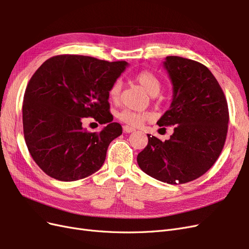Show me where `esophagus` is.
Returning <instances> with one entry per match:
<instances>
[{
  "mask_svg": "<svg viewBox=\"0 0 249 249\" xmlns=\"http://www.w3.org/2000/svg\"><path fill=\"white\" fill-rule=\"evenodd\" d=\"M124 133H133L135 132V129L132 126H129V125H124Z\"/></svg>",
  "mask_w": 249,
  "mask_h": 249,
  "instance_id": "34e87169",
  "label": "esophagus"
}]
</instances>
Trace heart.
<instances>
[{
  "mask_svg": "<svg viewBox=\"0 0 249 249\" xmlns=\"http://www.w3.org/2000/svg\"><path fill=\"white\" fill-rule=\"evenodd\" d=\"M134 80L136 81L138 84L144 88L145 91L152 96L157 95L159 93L161 89V82L156 74L152 71H142L138 73L135 74ZM120 91H122V83L119 80L113 83L112 86L109 89V99L112 102H116L119 99ZM118 118L122 120L123 123L132 125V126H139L142 124L143 122L149 118V113L147 112H137L132 111L129 109H124L118 114Z\"/></svg>",
  "mask_w": 249,
  "mask_h": 249,
  "instance_id": "b5f03b06",
  "label": "heart"
}]
</instances>
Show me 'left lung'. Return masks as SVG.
<instances>
[{"label":"left lung","mask_w":249,"mask_h":249,"mask_svg":"<svg viewBox=\"0 0 249 249\" xmlns=\"http://www.w3.org/2000/svg\"><path fill=\"white\" fill-rule=\"evenodd\" d=\"M163 66L172 84V100L157 124L176 127L164 142L147 134L148 143L137 162L158 180L185 184L205 175L221 154L230 118L228 103L219 83L203 64L168 56Z\"/></svg>","instance_id":"left-lung-1"}]
</instances>
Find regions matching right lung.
I'll use <instances>...</instances> for the list:
<instances>
[{
	"mask_svg": "<svg viewBox=\"0 0 249 249\" xmlns=\"http://www.w3.org/2000/svg\"><path fill=\"white\" fill-rule=\"evenodd\" d=\"M127 65L59 55L35 71L24 96L22 126L30 154L48 176L72 182L103 166L111 141L123 134L112 123L108 92ZM85 117L107 124L89 133L81 125Z\"/></svg>",
	"mask_w": 249,
	"mask_h": 249,
	"instance_id": "add662e5",
	"label": "right lung"
}]
</instances>
